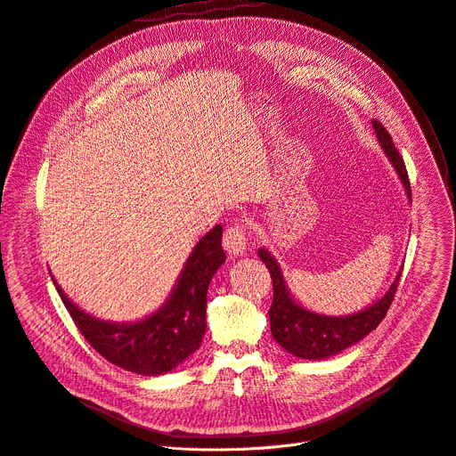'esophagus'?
Listing matches in <instances>:
<instances>
[{
    "instance_id": "34e87169",
    "label": "esophagus",
    "mask_w": 456,
    "mask_h": 456,
    "mask_svg": "<svg viewBox=\"0 0 456 456\" xmlns=\"http://www.w3.org/2000/svg\"><path fill=\"white\" fill-rule=\"evenodd\" d=\"M248 245V233L243 221H233L224 232V250L230 257L243 256Z\"/></svg>"
}]
</instances>
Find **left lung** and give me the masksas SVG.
Returning a JSON list of instances; mask_svg holds the SVG:
<instances>
[{"label": "left lung", "instance_id": "8db88e82", "mask_svg": "<svg viewBox=\"0 0 456 456\" xmlns=\"http://www.w3.org/2000/svg\"><path fill=\"white\" fill-rule=\"evenodd\" d=\"M371 123H373V128H376V134L385 154L395 167L401 182H403L405 191L411 200L412 199L411 182H409L403 158H401L399 151L395 149L392 136L387 132V128L378 119H373ZM257 256L266 265V269H269L273 278L274 297H273V305L269 309L273 337L281 347H285L289 354L300 359L318 361V359L331 357L346 350V347H350L352 344L362 340L370 331L376 330L381 324V320L387 316L388 307L392 305L395 289L401 278V273H399L385 297L379 302L370 305L368 309L350 316H324V314L311 313L292 300L289 289L285 285L280 265L269 252L265 248H259Z\"/></svg>", "mask_w": 456, "mask_h": 456}]
</instances>
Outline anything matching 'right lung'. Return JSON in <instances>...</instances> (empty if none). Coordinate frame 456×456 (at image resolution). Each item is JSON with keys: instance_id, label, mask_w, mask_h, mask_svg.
<instances>
[{"instance_id": "right-lung-1", "label": "right lung", "mask_w": 456, "mask_h": 456, "mask_svg": "<svg viewBox=\"0 0 456 456\" xmlns=\"http://www.w3.org/2000/svg\"><path fill=\"white\" fill-rule=\"evenodd\" d=\"M223 226L209 230L193 248L169 300L154 314L134 324H112L80 311L55 287L77 330L106 361L143 376L171 371L199 350L206 333L208 287L226 261Z\"/></svg>"}]
</instances>
